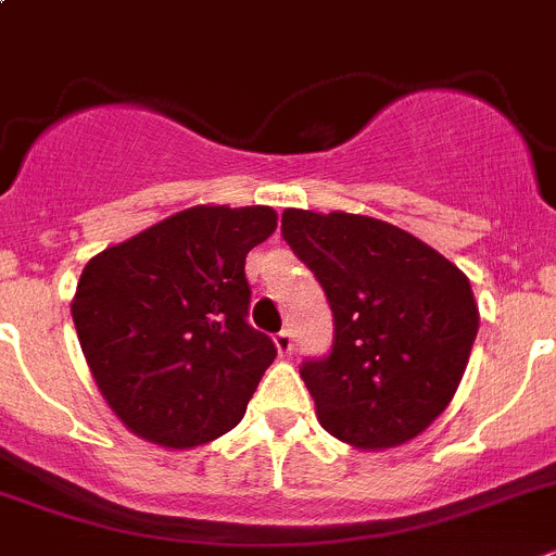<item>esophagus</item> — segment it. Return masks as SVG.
Returning a JSON list of instances; mask_svg holds the SVG:
<instances>
[{
  "instance_id": "obj_1",
  "label": "esophagus",
  "mask_w": 556,
  "mask_h": 556,
  "mask_svg": "<svg viewBox=\"0 0 556 556\" xmlns=\"http://www.w3.org/2000/svg\"><path fill=\"white\" fill-rule=\"evenodd\" d=\"M274 342H277V351H279V354L288 356L290 351H293V331H290V329L277 331V334H274Z\"/></svg>"
}]
</instances>
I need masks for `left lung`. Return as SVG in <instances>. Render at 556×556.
<instances>
[{
	"mask_svg": "<svg viewBox=\"0 0 556 556\" xmlns=\"http://www.w3.org/2000/svg\"><path fill=\"white\" fill-rule=\"evenodd\" d=\"M282 238L320 282L334 318L326 356L299 367L340 442L387 450L453 401L480 315L447 257L389 222L288 207Z\"/></svg>",
	"mask_w": 556,
	"mask_h": 556,
	"instance_id": "obj_1",
	"label": "left lung"
}]
</instances>
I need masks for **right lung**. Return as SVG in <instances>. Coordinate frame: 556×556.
<instances>
[{
	"instance_id": "right-lung-1",
	"label": "right lung",
	"mask_w": 556,
	"mask_h": 556,
	"mask_svg": "<svg viewBox=\"0 0 556 556\" xmlns=\"http://www.w3.org/2000/svg\"><path fill=\"white\" fill-rule=\"evenodd\" d=\"M277 227L268 205H200L103 249L71 304L101 395L128 430L186 450L236 428L277 356L249 326L247 254Z\"/></svg>"
}]
</instances>
